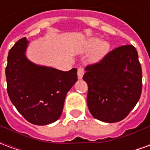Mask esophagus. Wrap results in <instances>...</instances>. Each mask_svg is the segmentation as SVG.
Here are the masks:
<instances>
[{"label":"esophagus","mask_w":150,"mask_h":150,"mask_svg":"<svg viewBox=\"0 0 150 150\" xmlns=\"http://www.w3.org/2000/svg\"><path fill=\"white\" fill-rule=\"evenodd\" d=\"M78 79H81L83 78V74H84V69L83 68V67H79L78 69Z\"/></svg>","instance_id":"obj_1"}]
</instances>
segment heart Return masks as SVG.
<instances>
[{"label": "heart", "mask_w": 150, "mask_h": 150, "mask_svg": "<svg viewBox=\"0 0 150 150\" xmlns=\"http://www.w3.org/2000/svg\"><path fill=\"white\" fill-rule=\"evenodd\" d=\"M88 48L89 49L96 48L91 54V59L92 61H98L106 54V53L109 49V45L106 42H100V39L92 38L89 41Z\"/></svg>", "instance_id": "obj_1"}]
</instances>
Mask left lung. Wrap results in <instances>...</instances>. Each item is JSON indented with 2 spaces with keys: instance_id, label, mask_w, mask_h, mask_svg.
Instances as JSON below:
<instances>
[{
  "instance_id": "1",
  "label": "left lung",
  "mask_w": 150,
  "mask_h": 150,
  "mask_svg": "<svg viewBox=\"0 0 150 150\" xmlns=\"http://www.w3.org/2000/svg\"><path fill=\"white\" fill-rule=\"evenodd\" d=\"M85 71L83 79L88 87L87 102L91 115L108 123L125 119L142 91V66L135 47H116Z\"/></svg>"
}]
</instances>
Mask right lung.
<instances>
[{
  "label": "right lung",
  "instance_id": "add662e5",
  "mask_svg": "<svg viewBox=\"0 0 150 150\" xmlns=\"http://www.w3.org/2000/svg\"><path fill=\"white\" fill-rule=\"evenodd\" d=\"M28 42L22 38L9 50L5 68L7 91L27 121L46 125L61 116L66 96L77 81V69L62 71L35 65L25 56Z\"/></svg>",
  "mask_w": 150,
  "mask_h": 150
}]
</instances>
